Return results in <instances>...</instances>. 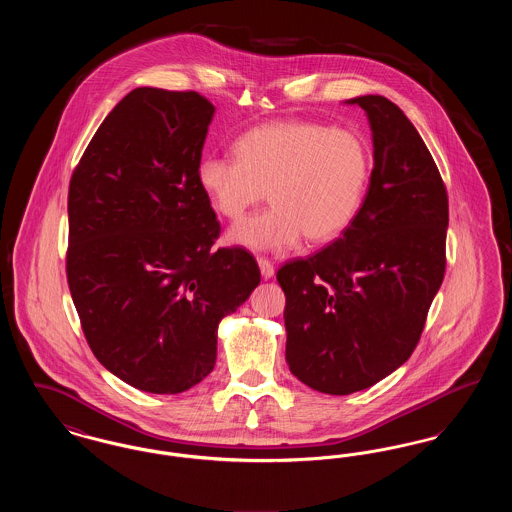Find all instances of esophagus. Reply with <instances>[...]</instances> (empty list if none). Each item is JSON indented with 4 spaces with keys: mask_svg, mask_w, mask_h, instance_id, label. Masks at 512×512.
<instances>
[{
    "mask_svg": "<svg viewBox=\"0 0 512 512\" xmlns=\"http://www.w3.org/2000/svg\"><path fill=\"white\" fill-rule=\"evenodd\" d=\"M257 263H259V268H261V274H263L267 280L274 276V265L268 261L267 257H257Z\"/></svg>",
    "mask_w": 512,
    "mask_h": 512,
    "instance_id": "esophagus-1",
    "label": "esophagus"
}]
</instances>
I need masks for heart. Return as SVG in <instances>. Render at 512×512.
Instances as JSON below:
<instances>
[{"label":"heart","instance_id":"obj_1","mask_svg":"<svg viewBox=\"0 0 512 512\" xmlns=\"http://www.w3.org/2000/svg\"><path fill=\"white\" fill-rule=\"evenodd\" d=\"M234 155H205L197 184L215 211L230 220L265 197L267 211L242 220L228 242L253 251H274L309 242H330L353 222L370 174L363 136L320 122L278 121L255 126L234 142Z\"/></svg>","mask_w":512,"mask_h":512}]
</instances>
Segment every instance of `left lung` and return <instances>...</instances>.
Listing matches in <instances>:
<instances>
[{"mask_svg": "<svg viewBox=\"0 0 512 512\" xmlns=\"http://www.w3.org/2000/svg\"><path fill=\"white\" fill-rule=\"evenodd\" d=\"M365 109L374 169L340 238L276 272L286 293V361L313 390L349 395L403 365L445 274L447 190L405 113L384 96Z\"/></svg>", "mask_w": 512, "mask_h": 512, "instance_id": "obj_1", "label": "left lung"}]
</instances>
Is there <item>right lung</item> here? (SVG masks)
<instances>
[{"label":"right lung","instance_id":"right-lung-1","mask_svg":"<svg viewBox=\"0 0 512 512\" xmlns=\"http://www.w3.org/2000/svg\"><path fill=\"white\" fill-rule=\"evenodd\" d=\"M213 103L136 88L115 105L69 186L67 280L101 365L132 388L180 393L217 361V330L261 282L197 184Z\"/></svg>","mask_w":512,"mask_h":512}]
</instances>
